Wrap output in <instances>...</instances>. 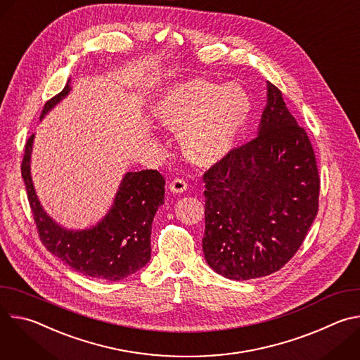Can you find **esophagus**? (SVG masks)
Returning <instances> with one entry per match:
<instances>
[{
    "label": "esophagus",
    "mask_w": 360,
    "mask_h": 360,
    "mask_svg": "<svg viewBox=\"0 0 360 360\" xmlns=\"http://www.w3.org/2000/svg\"><path fill=\"white\" fill-rule=\"evenodd\" d=\"M169 189H171V192H174V193H182L184 191L188 189V184H186V181L182 179V178H175V179L169 184Z\"/></svg>",
    "instance_id": "1"
}]
</instances>
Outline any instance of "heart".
Wrapping results in <instances>:
<instances>
[{
	"label": "heart",
	"instance_id": "heart-1",
	"mask_svg": "<svg viewBox=\"0 0 360 360\" xmlns=\"http://www.w3.org/2000/svg\"><path fill=\"white\" fill-rule=\"evenodd\" d=\"M250 114V98L239 84L193 78L168 88L155 104L157 118L179 132L185 157L212 165L236 145Z\"/></svg>",
	"mask_w": 360,
	"mask_h": 360
}]
</instances>
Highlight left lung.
Segmentation results:
<instances>
[{
	"instance_id": "left-lung-1",
	"label": "left lung",
	"mask_w": 360,
	"mask_h": 360,
	"mask_svg": "<svg viewBox=\"0 0 360 360\" xmlns=\"http://www.w3.org/2000/svg\"><path fill=\"white\" fill-rule=\"evenodd\" d=\"M258 134L202 176L205 259L236 281L268 276L285 266L319 208L312 143L271 82Z\"/></svg>"
}]
</instances>
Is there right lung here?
<instances>
[{
  "label": "right lung",
  "instance_id": "add662e5",
  "mask_svg": "<svg viewBox=\"0 0 360 360\" xmlns=\"http://www.w3.org/2000/svg\"><path fill=\"white\" fill-rule=\"evenodd\" d=\"M70 85L45 102L41 118L60 102ZM34 135L25 143L21 175L42 245L75 272L105 281L135 274L150 259V229L165 200V179L157 169L128 172L108 215L92 229L67 231L51 219L37 198L30 174Z\"/></svg>",
  "mask_w": 360,
  "mask_h": 360
}]
</instances>
